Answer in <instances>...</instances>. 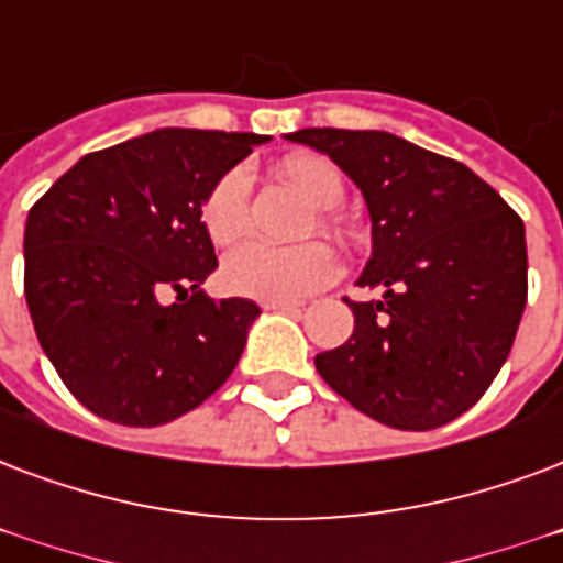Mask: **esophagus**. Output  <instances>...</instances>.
I'll use <instances>...</instances> for the list:
<instances>
[{"label":"esophagus","instance_id":"1","mask_svg":"<svg viewBox=\"0 0 563 563\" xmlns=\"http://www.w3.org/2000/svg\"><path fill=\"white\" fill-rule=\"evenodd\" d=\"M265 310H280V312H298L300 303L298 300H265Z\"/></svg>","mask_w":563,"mask_h":563}]
</instances>
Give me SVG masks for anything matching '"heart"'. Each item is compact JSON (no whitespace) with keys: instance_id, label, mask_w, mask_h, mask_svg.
I'll return each instance as SVG.
<instances>
[{"instance_id":"obj_1","label":"heart","mask_w":563,"mask_h":563,"mask_svg":"<svg viewBox=\"0 0 563 563\" xmlns=\"http://www.w3.org/2000/svg\"><path fill=\"white\" fill-rule=\"evenodd\" d=\"M283 174L310 197L319 209H336L345 200V179L330 158L295 156L283 162ZM247 197H251V170L230 167L214 179L200 203V221L214 247H230L247 227ZM328 224V212H319ZM339 277L336 251L324 242L300 247H268L247 242L227 253L221 263V286L233 295L253 300H298Z\"/></svg>"}]
</instances>
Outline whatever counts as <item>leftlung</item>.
Listing matches in <instances>:
<instances>
[{
  "mask_svg": "<svg viewBox=\"0 0 563 563\" xmlns=\"http://www.w3.org/2000/svg\"><path fill=\"white\" fill-rule=\"evenodd\" d=\"M289 141L328 153L372 214L360 277L380 300H349L354 333L316 357L360 413L401 431L463 416L508 360L526 298V227L470 167L389 132L300 129Z\"/></svg>",
  "mask_w": 563,
  "mask_h": 563,
  "instance_id": "8db88e82",
  "label": "left lung"
}]
</instances>
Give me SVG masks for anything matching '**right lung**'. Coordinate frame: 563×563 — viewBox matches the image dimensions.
<instances>
[{"label":"right lung","instance_id":"right-lung-1","mask_svg":"<svg viewBox=\"0 0 563 563\" xmlns=\"http://www.w3.org/2000/svg\"><path fill=\"white\" fill-rule=\"evenodd\" d=\"M253 132L156 129L79 158L25 221V300L64 386L129 428L174 422L233 375L260 307L212 300L200 203Z\"/></svg>","mask_w":563,"mask_h":563}]
</instances>
